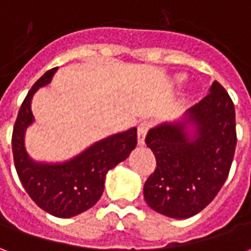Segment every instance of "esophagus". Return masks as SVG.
<instances>
[{
  "instance_id": "obj_1",
  "label": "esophagus",
  "mask_w": 251,
  "mask_h": 251,
  "mask_svg": "<svg viewBox=\"0 0 251 251\" xmlns=\"http://www.w3.org/2000/svg\"><path fill=\"white\" fill-rule=\"evenodd\" d=\"M148 129H149V124L148 122H141L140 125H138V131H137V137H138V145L142 147L144 144H145V136H147Z\"/></svg>"
}]
</instances>
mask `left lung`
I'll use <instances>...</instances> for the list:
<instances>
[{
  "instance_id": "1",
  "label": "left lung",
  "mask_w": 251,
  "mask_h": 251,
  "mask_svg": "<svg viewBox=\"0 0 251 251\" xmlns=\"http://www.w3.org/2000/svg\"><path fill=\"white\" fill-rule=\"evenodd\" d=\"M157 168L144 185L153 210L175 219L196 215L214 200L231 168L237 131L231 98L219 83L179 120L161 122L145 138Z\"/></svg>"
}]
</instances>
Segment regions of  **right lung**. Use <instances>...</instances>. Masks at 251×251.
Instances as JSON below:
<instances>
[{
	"label": "right lung",
	"mask_w": 251,
	"mask_h": 251,
	"mask_svg": "<svg viewBox=\"0 0 251 251\" xmlns=\"http://www.w3.org/2000/svg\"><path fill=\"white\" fill-rule=\"evenodd\" d=\"M56 71L57 67L47 71L25 97L14 124L12 148L17 175L32 200L51 215L72 218L100 199L107 172L136 148L137 127L104 137L66 161L33 160L25 148L26 129L35 122L32 98L39 88L51 83Z\"/></svg>",
	"instance_id": "1"
}]
</instances>
